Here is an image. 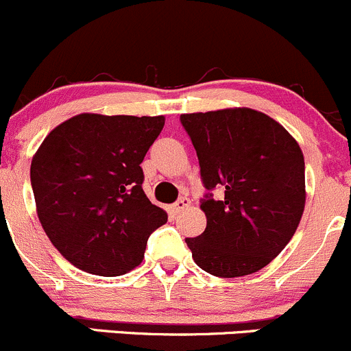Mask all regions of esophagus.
<instances>
[{
  "instance_id": "esophagus-1",
  "label": "esophagus",
  "mask_w": 351,
  "mask_h": 351,
  "mask_svg": "<svg viewBox=\"0 0 351 351\" xmlns=\"http://www.w3.org/2000/svg\"><path fill=\"white\" fill-rule=\"evenodd\" d=\"M190 205V200L186 197H182V198H178V200L175 202V204H173V212H175V214H178V212H182L183 208H186Z\"/></svg>"
}]
</instances>
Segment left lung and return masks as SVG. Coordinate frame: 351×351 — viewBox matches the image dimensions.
I'll list each match as a JSON object with an SVG mask.
<instances>
[{
    "instance_id": "obj_1",
    "label": "left lung",
    "mask_w": 351,
    "mask_h": 351,
    "mask_svg": "<svg viewBox=\"0 0 351 351\" xmlns=\"http://www.w3.org/2000/svg\"><path fill=\"white\" fill-rule=\"evenodd\" d=\"M180 122L207 190L200 200L207 228L185 239L193 260L222 278L261 270L302 217L306 166L299 144L280 123L251 108L186 113Z\"/></svg>"
}]
</instances>
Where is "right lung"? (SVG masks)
<instances>
[{"label":"right lung","instance_id":"obj_1","mask_svg":"<svg viewBox=\"0 0 351 351\" xmlns=\"http://www.w3.org/2000/svg\"><path fill=\"white\" fill-rule=\"evenodd\" d=\"M165 117L81 113L56 127L32 159L38 221L69 263L117 277L143 261L168 215L143 190L141 162Z\"/></svg>","mask_w":351,"mask_h":351}]
</instances>
